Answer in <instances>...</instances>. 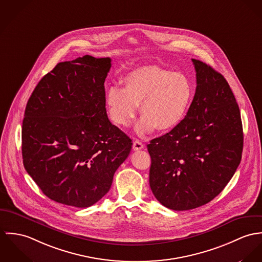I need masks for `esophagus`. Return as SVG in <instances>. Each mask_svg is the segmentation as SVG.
Returning a JSON list of instances; mask_svg holds the SVG:
<instances>
[{
  "mask_svg": "<svg viewBox=\"0 0 262 262\" xmlns=\"http://www.w3.org/2000/svg\"><path fill=\"white\" fill-rule=\"evenodd\" d=\"M133 148H134V150H140V149H142V148H144V145L140 142V141H135L134 142V145H133Z\"/></svg>",
  "mask_w": 262,
  "mask_h": 262,
  "instance_id": "1",
  "label": "esophagus"
}]
</instances>
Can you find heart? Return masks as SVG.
<instances>
[{
  "label": "heart",
  "mask_w": 262,
  "mask_h": 262,
  "mask_svg": "<svg viewBox=\"0 0 262 262\" xmlns=\"http://www.w3.org/2000/svg\"><path fill=\"white\" fill-rule=\"evenodd\" d=\"M193 98L190 79L157 65H146L127 73L122 88L107 90L106 104L112 120L119 126H128L141 104L143 116L137 133L145 136L154 132H169L186 117Z\"/></svg>",
  "instance_id": "1"
}]
</instances>
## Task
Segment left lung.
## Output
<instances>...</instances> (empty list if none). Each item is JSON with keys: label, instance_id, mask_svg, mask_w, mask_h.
<instances>
[{"label": "left lung", "instance_id": "8db88e82", "mask_svg": "<svg viewBox=\"0 0 262 262\" xmlns=\"http://www.w3.org/2000/svg\"><path fill=\"white\" fill-rule=\"evenodd\" d=\"M192 61L197 88L186 117L147 145L151 192L174 211L200 207L219 195L243 149L240 111L228 82L210 65Z\"/></svg>", "mask_w": 262, "mask_h": 262}]
</instances>
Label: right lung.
Masks as SVG:
<instances>
[{
    "label": "right lung",
    "mask_w": 262,
    "mask_h": 262,
    "mask_svg": "<svg viewBox=\"0 0 262 262\" xmlns=\"http://www.w3.org/2000/svg\"><path fill=\"white\" fill-rule=\"evenodd\" d=\"M112 59L58 63L32 92L22 126L27 173L49 199L86 208L111 189L132 140L106 115L104 81Z\"/></svg>",
    "instance_id": "right-lung-1"
}]
</instances>
